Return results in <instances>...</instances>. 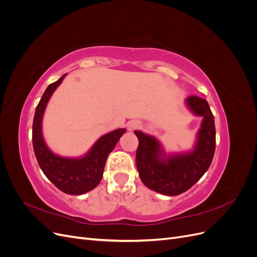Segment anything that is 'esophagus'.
<instances>
[{
    "label": "esophagus",
    "mask_w": 257,
    "mask_h": 257,
    "mask_svg": "<svg viewBox=\"0 0 257 257\" xmlns=\"http://www.w3.org/2000/svg\"><path fill=\"white\" fill-rule=\"evenodd\" d=\"M141 126H142V123L139 122L138 120H132L127 123V128L130 131H134V130L141 127Z\"/></svg>",
    "instance_id": "34e87169"
}]
</instances>
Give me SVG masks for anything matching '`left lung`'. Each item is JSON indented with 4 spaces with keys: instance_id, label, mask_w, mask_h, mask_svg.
<instances>
[{
    "instance_id": "left-lung-1",
    "label": "left lung",
    "mask_w": 257,
    "mask_h": 257,
    "mask_svg": "<svg viewBox=\"0 0 257 257\" xmlns=\"http://www.w3.org/2000/svg\"><path fill=\"white\" fill-rule=\"evenodd\" d=\"M185 103L193 113L204 118L193 151L166 155L154 137L134 132L139 141L136 152L139 177L147 188L168 196L179 195L191 189L208 170L215 150L214 118L208 102L192 95Z\"/></svg>"
}]
</instances>
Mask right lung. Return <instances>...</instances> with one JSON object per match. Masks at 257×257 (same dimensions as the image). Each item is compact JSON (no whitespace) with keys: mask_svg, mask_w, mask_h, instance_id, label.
Returning a JSON list of instances; mask_svg holds the SVG:
<instances>
[{"mask_svg":"<svg viewBox=\"0 0 257 257\" xmlns=\"http://www.w3.org/2000/svg\"><path fill=\"white\" fill-rule=\"evenodd\" d=\"M65 75L48 85L38 103L32 130V142L36 160L43 173L59 190L69 195H81L94 188L102 180L108 155L113 150L125 128L114 130L100 137L90 151L79 159L62 158L49 150L42 133V120L49 98Z\"/></svg>","mask_w":257,"mask_h":257,"instance_id":"1","label":"right lung"}]
</instances>
